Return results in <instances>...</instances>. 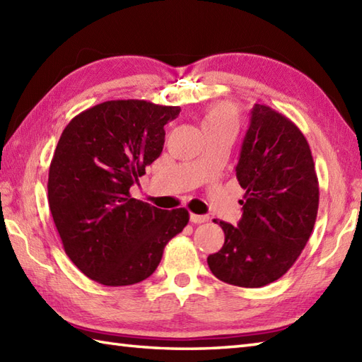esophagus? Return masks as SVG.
<instances>
[{
    "instance_id": "1",
    "label": "esophagus",
    "mask_w": 362,
    "mask_h": 362,
    "mask_svg": "<svg viewBox=\"0 0 362 362\" xmlns=\"http://www.w3.org/2000/svg\"><path fill=\"white\" fill-rule=\"evenodd\" d=\"M189 221L193 222V224H204V222L209 221V216H204V214H189Z\"/></svg>"
}]
</instances>
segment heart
<instances>
[{
    "label": "heart",
    "mask_w": 362,
    "mask_h": 362,
    "mask_svg": "<svg viewBox=\"0 0 362 362\" xmlns=\"http://www.w3.org/2000/svg\"><path fill=\"white\" fill-rule=\"evenodd\" d=\"M238 126H240V118H238V112L232 104H227V103L213 104L204 113V118H202L204 130L232 129L236 132Z\"/></svg>",
    "instance_id": "obj_1"
}]
</instances>
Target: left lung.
I'll return each instance as SVG.
<instances>
[{"instance_id": "1", "label": "left lung", "mask_w": 362, "mask_h": 362, "mask_svg": "<svg viewBox=\"0 0 362 362\" xmlns=\"http://www.w3.org/2000/svg\"><path fill=\"white\" fill-rule=\"evenodd\" d=\"M236 179L245 191L243 216L236 227L213 221L226 241L206 263L221 281L261 288L289 271L316 222L319 182L310 144L291 119L255 104Z\"/></svg>"}]
</instances>
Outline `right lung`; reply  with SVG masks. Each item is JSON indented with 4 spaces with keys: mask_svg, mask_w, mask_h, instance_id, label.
<instances>
[{
    "mask_svg": "<svg viewBox=\"0 0 362 362\" xmlns=\"http://www.w3.org/2000/svg\"><path fill=\"white\" fill-rule=\"evenodd\" d=\"M180 107L138 99L98 104L74 117L49 166L48 202L65 253L88 279L129 286L156 271L185 209L161 210L130 196L160 157L165 124Z\"/></svg>",
    "mask_w": 362,
    "mask_h": 362,
    "instance_id": "add662e5",
    "label": "right lung"
}]
</instances>
